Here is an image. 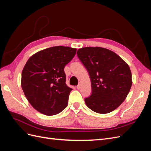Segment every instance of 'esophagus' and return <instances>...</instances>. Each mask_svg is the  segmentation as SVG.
<instances>
[{
  "label": "esophagus",
  "mask_w": 151,
  "mask_h": 151,
  "mask_svg": "<svg viewBox=\"0 0 151 151\" xmlns=\"http://www.w3.org/2000/svg\"><path fill=\"white\" fill-rule=\"evenodd\" d=\"M81 85L79 84H78L77 86V87H76V88L77 89H81Z\"/></svg>",
  "instance_id": "obj_1"
}]
</instances>
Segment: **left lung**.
I'll use <instances>...</instances> for the list:
<instances>
[{
    "instance_id": "obj_1",
    "label": "left lung",
    "mask_w": 151,
    "mask_h": 151,
    "mask_svg": "<svg viewBox=\"0 0 151 151\" xmlns=\"http://www.w3.org/2000/svg\"><path fill=\"white\" fill-rule=\"evenodd\" d=\"M77 57L88 70L92 93L85 103L93 111L105 114L124 101L132 84L127 63L115 53L101 47L79 49Z\"/></svg>"
}]
</instances>
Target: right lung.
<instances>
[{
  "instance_id": "1",
  "label": "right lung",
  "mask_w": 151,
  "mask_h": 151,
  "mask_svg": "<svg viewBox=\"0 0 151 151\" xmlns=\"http://www.w3.org/2000/svg\"><path fill=\"white\" fill-rule=\"evenodd\" d=\"M76 49L57 46L31 56L21 75V87L35 109L46 115L60 113L68 104L72 88L65 83L64 67L74 58Z\"/></svg>"
}]
</instances>
